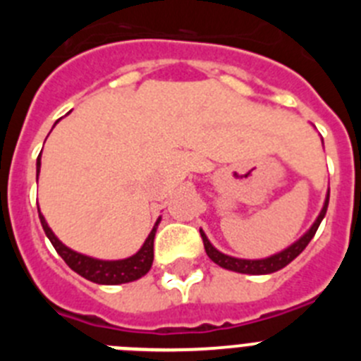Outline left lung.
<instances>
[{
  "mask_svg": "<svg viewBox=\"0 0 361 361\" xmlns=\"http://www.w3.org/2000/svg\"><path fill=\"white\" fill-rule=\"evenodd\" d=\"M322 145H324V139H322ZM327 206H329V191H327V195H325V202L322 212L318 213L317 220L312 222L311 228L298 238V240L293 242L291 245H288L286 250L279 251V253L271 255V257L266 258H237L231 257V255H226L222 251H219L215 245L209 242V238L206 237V233L200 229V237H202L204 242V250L208 253V257L212 258L213 262L216 266L224 267V269L235 271V273H242V275H271V273H275V271H280L282 267H286L288 264H291L296 257H298L302 251L305 250V245L311 242V238L314 237V233H317L318 226L324 220L325 213H327Z\"/></svg>",
  "mask_w": 361,
  "mask_h": 361,
  "instance_id": "left-lung-1",
  "label": "left lung"
}]
</instances>
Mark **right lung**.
<instances>
[{"label": "right lung", "instance_id": "1", "mask_svg": "<svg viewBox=\"0 0 361 361\" xmlns=\"http://www.w3.org/2000/svg\"><path fill=\"white\" fill-rule=\"evenodd\" d=\"M41 170V153L36 162V175L39 177ZM39 220L41 226L44 229V235L49 237V240L52 242V245L56 247V251L59 253V257L66 262V266L72 271H75L78 275H81L82 279L90 280V282L101 283V286H117V283H128L133 280H139L141 276H145L149 271L153 264V238H155V233H157L159 224H161V216L157 219V222L153 224L152 231H149L148 238L145 240V244L141 245V250L137 251L135 255L128 258H123V260H101V258L88 257V255L78 253V251L70 250L68 245L63 244L59 238L54 235V231L50 229V226L47 224L44 216L39 212Z\"/></svg>", "mask_w": 361, "mask_h": 361}]
</instances>
